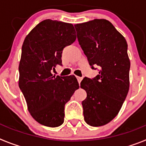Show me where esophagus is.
Wrapping results in <instances>:
<instances>
[{"instance_id": "obj_1", "label": "esophagus", "mask_w": 146, "mask_h": 146, "mask_svg": "<svg viewBox=\"0 0 146 146\" xmlns=\"http://www.w3.org/2000/svg\"><path fill=\"white\" fill-rule=\"evenodd\" d=\"M77 81H78V82H79V83H80L81 80H82V77H78V76H77Z\"/></svg>"}]
</instances>
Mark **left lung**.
Returning a JSON list of instances; mask_svg holds the SVG:
<instances>
[{
    "label": "left lung",
    "instance_id": "1",
    "mask_svg": "<svg viewBox=\"0 0 146 146\" xmlns=\"http://www.w3.org/2000/svg\"><path fill=\"white\" fill-rule=\"evenodd\" d=\"M77 39L91 68L98 66L99 74L85 77L80 88L87 97L82 104L85 121L101 126L119 113L129 89L130 60L123 35L110 21L95 19L76 24Z\"/></svg>",
    "mask_w": 146,
    "mask_h": 146
}]
</instances>
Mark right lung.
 <instances>
[{
  "instance_id": "obj_1",
  "label": "right lung",
  "mask_w": 146,
  "mask_h": 146,
  "mask_svg": "<svg viewBox=\"0 0 146 146\" xmlns=\"http://www.w3.org/2000/svg\"><path fill=\"white\" fill-rule=\"evenodd\" d=\"M71 23L45 20L25 37L19 64V87L30 114L40 124L57 127L64 123V106L79 83L75 76H52L62 65V51L76 40Z\"/></svg>"
}]
</instances>
